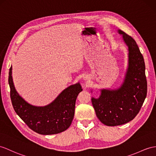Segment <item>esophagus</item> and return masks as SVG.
Instances as JSON below:
<instances>
[{
    "instance_id": "esophagus-1",
    "label": "esophagus",
    "mask_w": 156,
    "mask_h": 156,
    "mask_svg": "<svg viewBox=\"0 0 156 156\" xmlns=\"http://www.w3.org/2000/svg\"><path fill=\"white\" fill-rule=\"evenodd\" d=\"M83 79H85V80H87V79H88V77H87V76H84V77H83Z\"/></svg>"
}]
</instances>
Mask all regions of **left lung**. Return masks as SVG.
Masks as SVG:
<instances>
[{"label": "left lung", "mask_w": 156, "mask_h": 156, "mask_svg": "<svg viewBox=\"0 0 156 156\" xmlns=\"http://www.w3.org/2000/svg\"><path fill=\"white\" fill-rule=\"evenodd\" d=\"M128 48V66L124 82L119 89H101L98 98L91 101L97 116L108 126L130 122L138 115L147 94L145 63L136 41L120 30Z\"/></svg>", "instance_id": "1"}]
</instances>
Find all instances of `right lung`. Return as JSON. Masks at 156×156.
Masks as SVG:
<instances>
[{
	"mask_svg": "<svg viewBox=\"0 0 156 156\" xmlns=\"http://www.w3.org/2000/svg\"><path fill=\"white\" fill-rule=\"evenodd\" d=\"M9 84L15 112L33 131L43 135L55 134L70 126L74 117L76 99L83 90L79 83L64 89L54 101L44 107L30 105L19 95L14 85L12 67L9 69Z\"/></svg>",
	"mask_w": 156,
	"mask_h": 156,
	"instance_id": "add662e5",
	"label": "right lung"
}]
</instances>
